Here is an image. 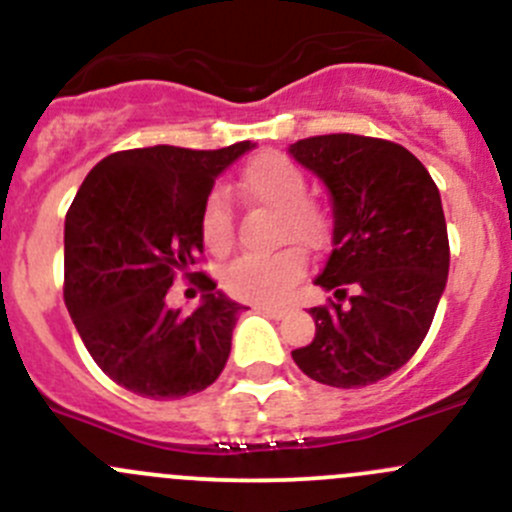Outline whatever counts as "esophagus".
<instances>
[{"mask_svg":"<svg viewBox=\"0 0 512 512\" xmlns=\"http://www.w3.org/2000/svg\"><path fill=\"white\" fill-rule=\"evenodd\" d=\"M255 309H257V312L267 314V317H275V319H282L289 312L287 307H275V304H257Z\"/></svg>","mask_w":512,"mask_h":512,"instance_id":"1","label":"esophagus"}]
</instances>
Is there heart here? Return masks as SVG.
Returning <instances> with one entry per match:
<instances>
[{
  "mask_svg": "<svg viewBox=\"0 0 512 512\" xmlns=\"http://www.w3.org/2000/svg\"><path fill=\"white\" fill-rule=\"evenodd\" d=\"M240 190L247 200L277 213V240L299 247H319L327 237V215L307 200V178L282 153H262L245 165ZM203 240L213 252H225L232 242V210L225 195L213 193L203 208ZM304 272L297 250L275 255H245L225 270V289L247 302H280Z\"/></svg>",
  "mask_w": 512,
  "mask_h": 512,
  "instance_id": "obj_1",
  "label": "heart"
}]
</instances>
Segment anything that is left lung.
Here are the masks:
<instances>
[{"instance_id": "left-lung-1", "label": "left lung", "mask_w": 512, "mask_h": 512, "mask_svg": "<svg viewBox=\"0 0 512 512\" xmlns=\"http://www.w3.org/2000/svg\"><path fill=\"white\" fill-rule=\"evenodd\" d=\"M287 153L332 200V252L314 285L337 297L309 309L317 332L292 359L319 384H376L416 354L446 289L441 193L414 153L381 138L332 133L292 143ZM347 284L355 297L342 308Z\"/></svg>"}]
</instances>
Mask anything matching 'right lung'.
<instances>
[{
	"mask_svg": "<svg viewBox=\"0 0 512 512\" xmlns=\"http://www.w3.org/2000/svg\"><path fill=\"white\" fill-rule=\"evenodd\" d=\"M257 148L175 146L111 153L81 183L64 225V299L86 349L118 386L143 399L208 389L230 356L242 304L190 272L203 252V208L215 180ZM200 276L190 315L167 304L175 276Z\"/></svg>",
	"mask_w": 512,
	"mask_h": 512,
	"instance_id": "obj_1",
	"label": "right lung"
}]
</instances>
